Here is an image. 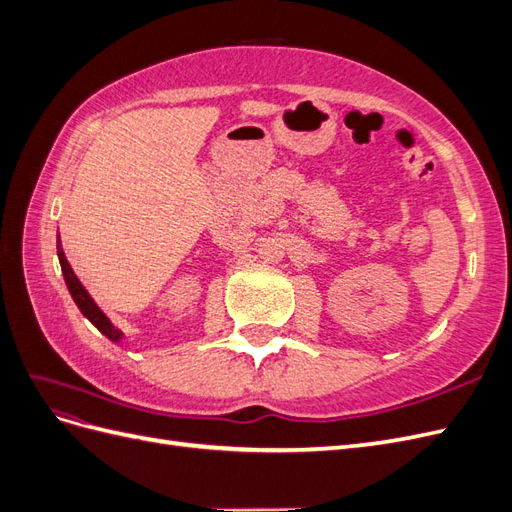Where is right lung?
I'll list each match as a JSON object with an SVG mask.
<instances>
[{"mask_svg": "<svg viewBox=\"0 0 512 512\" xmlns=\"http://www.w3.org/2000/svg\"><path fill=\"white\" fill-rule=\"evenodd\" d=\"M57 256H59V265H61V273H64L66 286H68V290H70V294H72V299H74L76 307L81 309V314H83L91 324H94V327H96L104 337L111 339L113 344H121L123 339H126V335H123V333L115 327V324H113L111 320H108V316L98 307V303H96L94 299H91V294L85 290V286L81 284L79 277L74 275V271H72V267H70V262H68L66 254H64V247H61L59 235H57Z\"/></svg>", "mask_w": 512, "mask_h": 512, "instance_id": "1", "label": "right lung"}]
</instances>
